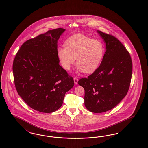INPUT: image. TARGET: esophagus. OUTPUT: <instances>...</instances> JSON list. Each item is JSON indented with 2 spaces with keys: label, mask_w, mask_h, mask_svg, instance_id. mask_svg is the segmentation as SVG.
<instances>
[{
  "label": "esophagus",
  "mask_w": 148,
  "mask_h": 148,
  "mask_svg": "<svg viewBox=\"0 0 148 148\" xmlns=\"http://www.w3.org/2000/svg\"><path fill=\"white\" fill-rule=\"evenodd\" d=\"M74 81L75 84L77 85V82H78V79H77L76 77H75L74 78Z\"/></svg>",
  "instance_id": "esophagus-1"
}]
</instances>
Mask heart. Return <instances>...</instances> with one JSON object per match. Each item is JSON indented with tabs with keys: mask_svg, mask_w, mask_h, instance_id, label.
Returning <instances> with one entry per match:
<instances>
[{
	"mask_svg": "<svg viewBox=\"0 0 148 148\" xmlns=\"http://www.w3.org/2000/svg\"><path fill=\"white\" fill-rule=\"evenodd\" d=\"M65 47L58 49L59 60L66 70H70L76 58L77 70L86 74L96 71L103 58L104 45L101 41L93 40L81 34L68 38Z\"/></svg>",
	"mask_w": 148,
	"mask_h": 148,
	"instance_id": "obj_1",
	"label": "heart"
}]
</instances>
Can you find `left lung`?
<instances>
[{
	"instance_id": "8db88e82",
	"label": "left lung",
	"mask_w": 148,
	"mask_h": 148,
	"mask_svg": "<svg viewBox=\"0 0 148 148\" xmlns=\"http://www.w3.org/2000/svg\"><path fill=\"white\" fill-rule=\"evenodd\" d=\"M106 44L102 61L95 71L78 84L85 90V105L93 113H102L116 106L127 94L131 80L132 62L130 54L116 37L97 31Z\"/></svg>"
}]
</instances>
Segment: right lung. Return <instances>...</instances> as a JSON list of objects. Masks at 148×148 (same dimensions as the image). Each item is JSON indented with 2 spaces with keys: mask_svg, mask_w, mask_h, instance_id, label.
<instances>
[{
  "mask_svg": "<svg viewBox=\"0 0 148 148\" xmlns=\"http://www.w3.org/2000/svg\"><path fill=\"white\" fill-rule=\"evenodd\" d=\"M65 30H49L27 40L14 59V82L18 94L39 112L58 110L66 93L74 85L73 78L59 64L58 41Z\"/></svg>",
  "mask_w": 148,
  "mask_h": 148,
  "instance_id": "right-lung-1",
  "label": "right lung"
}]
</instances>
